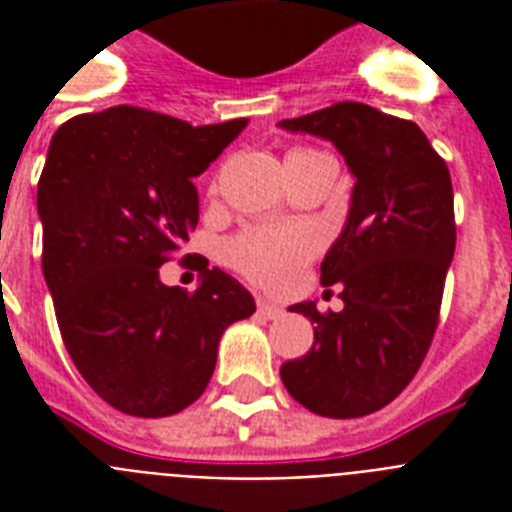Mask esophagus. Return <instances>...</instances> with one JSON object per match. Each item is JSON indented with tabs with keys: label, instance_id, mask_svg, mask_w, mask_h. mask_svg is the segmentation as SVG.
<instances>
[{
	"label": "esophagus",
	"instance_id": "esophagus-1",
	"mask_svg": "<svg viewBox=\"0 0 512 512\" xmlns=\"http://www.w3.org/2000/svg\"><path fill=\"white\" fill-rule=\"evenodd\" d=\"M257 313H260V316H263V319H281V308L279 305H273V303H265V300H260V303H257Z\"/></svg>",
	"mask_w": 512,
	"mask_h": 512
}]
</instances>
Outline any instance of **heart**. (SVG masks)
<instances>
[{
	"instance_id": "b5f03b06",
	"label": "heart",
	"mask_w": 512,
	"mask_h": 512,
	"mask_svg": "<svg viewBox=\"0 0 512 512\" xmlns=\"http://www.w3.org/2000/svg\"><path fill=\"white\" fill-rule=\"evenodd\" d=\"M308 154H319V151L292 148L287 162ZM316 249H319L316 233L305 228H249L228 241L225 260L257 287L284 289L297 279V273L316 255Z\"/></svg>"
}]
</instances>
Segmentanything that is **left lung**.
<instances>
[{
    "label": "left lung",
    "mask_w": 512,
    "mask_h": 512,
    "mask_svg": "<svg viewBox=\"0 0 512 512\" xmlns=\"http://www.w3.org/2000/svg\"><path fill=\"white\" fill-rule=\"evenodd\" d=\"M281 127L332 140L356 185L348 223L321 263L340 313L297 303L313 345L281 364L289 396L321 417L350 420L388 406L412 382L436 335L457 244L449 167L409 119L342 100Z\"/></svg>",
    "instance_id": "8db88e82"
}]
</instances>
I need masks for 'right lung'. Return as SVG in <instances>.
Listing matches in <instances>:
<instances>
[{
  "mask_svg": "<svg viewBox=\"0 0 512 512\" xmlns=\"http://www.w3.org/2000/svg\"><path fill=\"white\" fill-rule=\"evenodd\" d=\"M244 127L114 106L52 135L36 191L44 281L68 356L119 412H183L215 372L225 327L255 313L252 295L220 268H196V292L159 279L199 223L193 177Z\"/></svg>",
  "mask_w": 512,
  "mask_h": 512,
  "instance_id": "obj_1",
  "label": "right lung"
}]
</instances>
